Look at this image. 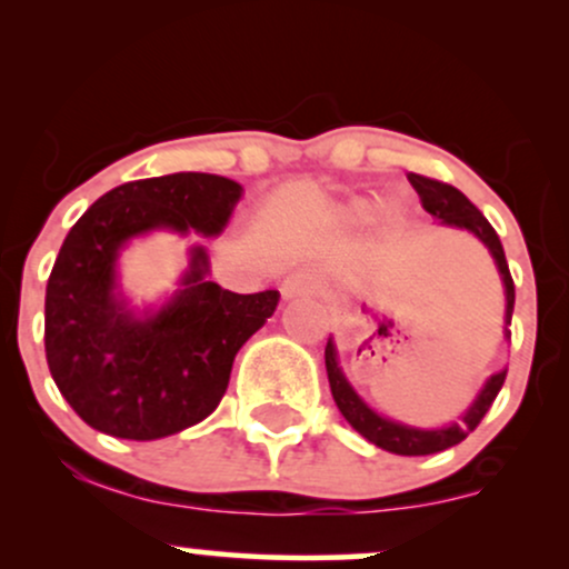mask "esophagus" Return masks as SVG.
Instances as JSON below:
<instances>
[{"label": "esophagus", "mask_w": 569, "mask_h": 569, "mask_svg": "<svg viewBox=\"0 0 569 569\" xmlns=\"http://www.w3.org/2000/svg\"><path fill=\"white\" fill-rule=\"evenodd\" d=\"M316 289H318V276L312 270L291 272V276H286L283 286H280V291H283L286 299L302 297V293H316Z\"/></svg>", "instance_id": "34e87169"}]
</instances>
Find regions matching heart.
Wrapping results in <instances>:
<instances>
[{
  "instance_id": "obj_1",
  "label": "heart",
  "mask_w": 569,
  "mask_h": 569,
  "mask_svg": "<svg viewBox=\"0 0 569 569\" xmlns=\"http://www.w3.org/2000/svg\"><path fill=\"white\" fill-rule=\"evenodd\" d=\"M358 213H361V217H363V213H367V208H361V211H358Z\"/></svg>"
}]
</instances>
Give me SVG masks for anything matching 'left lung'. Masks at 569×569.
I'll return each instance as SVG.
<instances>
[{"mask_svg": "<svg viewBox=\"0 0 569 569\" xmlns=\"http://www.w3.org/2000/svg\"><path fill=\"white\" fill-rule=\"evenodd\" d=\"M409 184L417 189L420 194L422 208L430 213L433 219H439V224L447 227H457V230H468L473 232L476 238L481 240L492 253L495 264H498L502 286H506V323H511L513 316V278L511 270H508L506 262V251H502V243L498 238V232L492 230V224L485 219V213L473 206L460 189H455L452 184H443V181L428 179V176L420 173H409L407 176ZM506 337H511V331H506ZM506 371L502 369L498 375H492L487 380L481 393L476 396V401L471 403V409L460 417V422H452L447 428H436V430H422V428H411L403 426V422H393L388 417H380L375 409H369L367 403L361 401V396L352 390V385L345 380L342 369L337 363V348L335 342H326V375H329V385H331V396H335L337 409L342 411L345 420L350 422L363 439L377 443L380 449H388L393 455H407V457H417V455H436L443 452V449L455 447L466 439L471 430H476L485 415L492 407V401L498 398L502 382H506Z\"/></svg>", "mask_w": 569, "mask_h": 569, "instance_id": "8db88e82", "label": "left lung"}]
</instances>
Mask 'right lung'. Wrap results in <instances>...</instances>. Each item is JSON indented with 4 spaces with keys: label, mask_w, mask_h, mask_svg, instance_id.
Returning a JSON list of instances; mask_svg holds the SVG:
<instances>
[{
    "label": "right lung",
    "mask_w": 569,
    "mask_h": 569,
    "mask_svg": "<svg viewBox=\"0 0 569 569\" xmlns=\"http://www.w3.org/2000/svg\"><path fill=\"white\" fill-rule=\"evenodd\" d=\"M243 187L213 173L128 181L71 227L44 293V356L69 407L114 439L152 441L198 426L219 407L246 339L276 312L280 293H234L208 276L192 248L181 289L136 316L117 291V257L152 230L219 234Z\"/></svg>",
    "instance_id": "right-lung-1"
}]
</instances>
